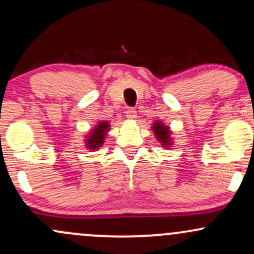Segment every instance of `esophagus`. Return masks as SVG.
Returning a JSON list of instances; mask_svg holds the SVG:
<instances>
[{"mask_svg":"<svg viewBox=\"0 0 254 254\" xmlns=\"http://www.w3.org/2000/svg\"><path fill=\"white\" fill-rule=\"evenodd\" d=\"M136 115H137L136 110L132 109V107H129V109L127 110V112H125V116H127V118L131 119V121L136 118Z\"/></svg>","mask_w":254,"mask_h":254,"instance_id":"esophagus-1","label":"esophagus"}]
</instances>
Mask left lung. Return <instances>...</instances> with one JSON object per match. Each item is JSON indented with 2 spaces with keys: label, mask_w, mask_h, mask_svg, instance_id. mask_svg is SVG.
<instances>
[{
  "label": "left lung",
  "mask_w": 254,
  "mask_h": 254,
  "mask_svg": "<svg viewBox=\"0 0 254 254\" xmlns=\"http://www.w3.org/2000/svg\"><path fill=\"white\" fill-rule=\"evenodd\" d=\"M151 129L154 130V133H155L156 139L157 141H160V143H162V145L168 147V145L172 144L171 133H170V129H168V127H166V125L156 122V123H154Z\"/></svg>",
  "instance_id": "left-lung-1"
}]
</instances>
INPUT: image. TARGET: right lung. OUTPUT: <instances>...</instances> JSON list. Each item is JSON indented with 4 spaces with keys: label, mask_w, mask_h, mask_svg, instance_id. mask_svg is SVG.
<instances>
[{
    "label": "right lung",
    "mask_w": 254,
    "mask_h": 254,
    "mask_svg": "<svg viewBox=\"0 0 254 254\" xmlns=\"http://www.w3.org/2000/svg\"><path fill=\"white\" fill-rule=\"evenodd\" d=\"M109 122H100L95 129L90 131L89 136H87L86 139V147H88V149H98L99 147H101V144L105 142V136L106 132L110 129Z\"/></svg>",
    "instance_id": "right-lung-1"
}]
</instances>
